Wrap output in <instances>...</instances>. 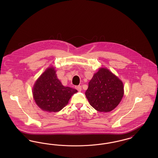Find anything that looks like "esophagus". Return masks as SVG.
<instances>
[{
	"label": "esophagus",
	"mask_w": 158,
	"mask_h": 158,
	"mask_svg": "<svg viewBox=\"0 0 158 158\" xmlns=\"http://www.w3.org/2000/svg\"><path fill=\"white\" fill-rule=\"evenodd\" d=\"M75 88L78 90V91H81L82 90V86L81 85H78V86H76Z\"/></svg>",
	"instance_id": "34e87169"
}]
</instances>
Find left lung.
<instances>
[{
	"mask_svg": "<svg viewBox=\"0 0 158 158\" xmlns=\"http://www.w3.org/2000/svg\"><path fill=\"white\" fill-rule=\"evenodd\" d=\"M85 95L90 105L99 112H110L124 95L123 83L106 68H100L89 82Z\"/></svg>",
	"mask_w": 158,
	"mask_h": 158,
	"instance_id": "8db88e82",
	"label": "left lung"
}]
</instances>
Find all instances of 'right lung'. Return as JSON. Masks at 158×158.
Masks as SVG:
<instances>
[{"label": "right lung", "mask_w": 158, "mask_h": 158, "mask_svg": "<svg viewBox=\"0 0 158 158\" xmlns=\"http://www.w3.org/2000/svg\"><path fill=\"white\" fill-rule=\"evenodd\" d=\"M54 67L47 69L40 76L32 89L33 97L37 105L47 112H58L69 102L77 90L64 86L56 75Z\"/></svg>", "instance_id": "right-lung-1"}]
</instances>
